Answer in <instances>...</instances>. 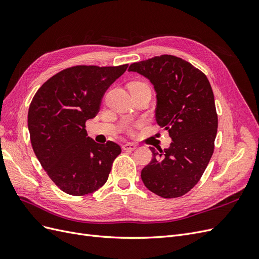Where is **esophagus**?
I'll use <instances>...</instances> for the list:
<instances>
[{"mask_svg": "<svg viewBox=\"0 0 259 259\" xmlns=\"http://www.w3.org/2000/svg\"><path fill=\"white\" fill-rule=\"evenodd\" d=\"M136 148H137V146L135 144H132V143H126L123 145V150H125V151H134Z\"/></svg>", "mask_w": 259, "mask_h": 259, "instance_id": "esophagus-1", "label": "esophagus"}]
</instances>
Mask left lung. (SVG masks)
Segmentation results:
<instances>
[{
	"label": "left lung",
	"mask_w": 259,
	"mask_h": 259,
	"mask_svg": "<svg viewBox=\"0 0 259 259\" xmlns=\"http://www.w3.org/2000/svg\"><path fill=\"white\" fill-rule=\"evenodd\" d=\"M146 76L156 93L155 120L168 131L167 149L150 147L142 170L145 186L162 198H178L198 184L214 152L218 117L206 75L190 62L161 55L128 68Z\"/></svg>",
	"instance_id": "8db88e82"
}]
</instances>
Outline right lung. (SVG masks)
I'll return each instance as SVG.
<instances>
[{"mask_svg":"<svg viewBox=\"0 0 259 259\" xmlns=\"http://www.w3.org/2000/svg\"><path fill=\"white\" fill-rule=\"evenodd\" d=\"M127 67L67 68L46 81L31 101L28 128L33 151L55 185L68 194L98 190L121 153L110 140L97 144L88 137L85 122L96 116L106 91Z\"/></svg>","mask_w":259,"mask_h":259,"instance_id":"add662e5","label":"right lung"}]
</instances>
